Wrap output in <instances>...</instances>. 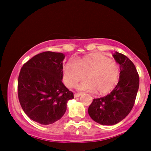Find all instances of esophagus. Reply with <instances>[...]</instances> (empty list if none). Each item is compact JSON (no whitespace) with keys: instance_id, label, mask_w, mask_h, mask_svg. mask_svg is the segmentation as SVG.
<instances>
[{"instance_id":"esophagus-1","label":"esophagus","mask_w":151,"mask_h":151,"mask_svg":"<svg viewBox=\"0 0 151 151\" xmlns=\"http://www.w3.org/2000/svg\"><path fill=\"white\" fill-rule=\"evenodd\" d=\"M81 95V93H74V97H79V96H80Z\"/></svg>"}]
</instances>
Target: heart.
I'll return each instance as SVG.
<instances>
[{
	"instance_id": "b5f03b06",
	"label": "heart",
	"mask_w": 151,
	"mask_h": 151,
	"mask_svg": "<svg viewBox=\"0 0 151 151\" xmlns=\"http://www.w3.org/2000/svg\"><path fill=\"white\" fill-rule=\"evenodd\" d=\"M85 77L86 81L78 86L80 90L93 91L100 93L110 91L119 79V66L115 60L99 53L77 58L64 65L63 80L68 87H74Z\"/></svg>"
}]
</instances>
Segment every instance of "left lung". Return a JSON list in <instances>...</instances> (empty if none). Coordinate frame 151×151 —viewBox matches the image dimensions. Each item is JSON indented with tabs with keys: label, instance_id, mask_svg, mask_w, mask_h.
Masks as SVG:
<instances>
[{
	"label": "left lung",
	"instance_id": "8db88e82",
	"mask_svg": "<svg viewBox=\"0 0 151 151\" xmlns=\"http://www.w3.org/2000/svg\"><path fill=\"white\" fill-rule=\"evenodd\" d=\"M113 56L120 65L119 83L109 94L93 99L88 109L90 117L101 125H114L125 119L132 110L139 87L134 64L121 53L116 52Z\"/></svg>",
	"mask_w": 151,
	"mask_h": 151
}]
</instances>
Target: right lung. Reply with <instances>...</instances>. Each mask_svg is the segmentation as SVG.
Listing matches in <instances>:
<instances>
[{
	"instance_id": "1",
	"label": "right lung",
	"mask_w": 151,
	"mask_h": 151,
	"mask_svg": "<svg viewBox=\"0 0 151 151\" xmlns=\"http://www.w3.org/2000/svg\"><path fill=\"white\" fill-rule=\"evenodd\" d=\"M65 55L44 52L24 64L18 81V95L22 110L30 119L49 125L63 116L67 102L74 93L62 83Z\"/></svg>"
}]
</instances>
